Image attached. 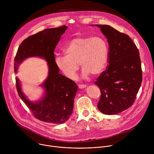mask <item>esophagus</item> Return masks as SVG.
Wrapping results in <instances>:
<instances>
[{
    "label": "esophagus",
    "instance_id": "esophagus-1",
    "mask_svg": "<svg viewBox=\"0 0 154 154\" xmlns=\"http://www.w3.org/2000/svg\"><path fill=\"white\" fill-rule=\"evenodd\" d=\"M86 86L85 85H79V88L80 89H83L85 88Z\"/></svg>",
    "mask_w": 154,
    "mask_h": 154
}]
</instances>
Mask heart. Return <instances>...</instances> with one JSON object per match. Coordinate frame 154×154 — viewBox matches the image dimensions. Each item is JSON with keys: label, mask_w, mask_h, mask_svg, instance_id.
Segmentation results:
<instances>
[{"label": "heart", "mask_w": 154, "mask_h": 154, "mask_svg": "<svg viewBox=\"0 0 154 154\" xmlns=\"http://www.w3.org/2000/svg\"><path fill=\"white\" fill-rule=\"evenodd\" d=\"M109 46L101 36L77 37L71 40L64 49V56H57L55 63L66 77L74 79L79 65L85 77L100 74L106 68Z\"/></svg>", "instance_id": "heart-1"}]
</instances>
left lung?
<instances>
[{"label": "left lung", "instance_id": "obj_1", "mask_svg": "<svg viewBox=\"0 0 154 154\" xmlns=\"http://www.w3.org/2000/svg\"><path fill=\"white\" fill-rule=\"evenodd\" d=\"M96 26L106 38L109 51L107 69L94 82L101 91L97 108L105 115H113L125 110L135 100L142 82L141 60L128 35L108 25Z\"/></svg>", "mask_w": 154, "mask_h": 154}]
</instances>
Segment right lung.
Listing matches in <instances>:
<instances>
[{
  "mask_svg": "<svg viewBox=\"0 0 154 154\" xmlns=\"http://www.w3.org/2000/svg\"><path fill=\"white\" fill-rule=\"evenodd\" d=\"M67 28L63 26L48 29L28 37L19 46L14 59L16 73L19 64L29 57H39L48 63V77L40 85L45 93L37 101L27 99L22 91L20 80L16 78V88L20 99L37 119L46 122L63 124L68 120L73 112L78 86L74 82L59 73L54 55L55 47Z\"/></svg>",
  "mask_w": 154,
  "mask_h": 154,
  "instance_id": "obj_1",
  "label": "right lung"
}]
</instances>
